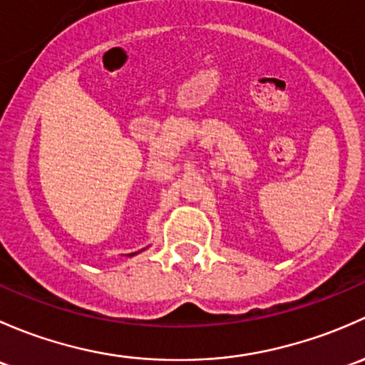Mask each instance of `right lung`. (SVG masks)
Segmentation results:
<instances>
[{
	"label": "right lung",
	"instance_id": "obj_1",
	"mask_svg": "<svg viewBox=\"0 0 365 365\" xmlns=\"http://www.w3.org/2000/svg\"><path fill=\"white\" fill-rule=\"evenodd\" d=\"M133 255H137V253H130V255H128V257H133Z\"/></svg>",
	"mask_w": 365,
	"mask_h": 365
}]
</instances>
